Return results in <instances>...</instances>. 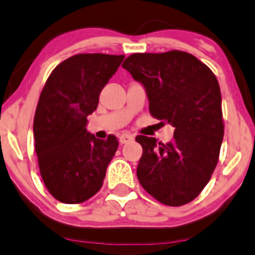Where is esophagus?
Masks as SVG:
<instances>
[{
  "label": "esophagus",
  "instance_id": "1",
  "mask_svg": "<svg viewBox=\"0 0 255 255\" xmlns=\"http://www.w3.org/2000/svg\"><path fill=\"white\" fill-rule=\"evenodd\" d=\"M133 139V136L130 135V133H123V135H120L119 137V141L120 143H128V142H131Z\"/></svg>",
  "mask_w": 255,
  "mask_h": 255
}]
</instances>
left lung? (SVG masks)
Returning <instances> with one entry per match:
<instances>
[{
  "instance_id": "8db88e82",
  "label": "left lung",
  "mask_w": 255,
  "mask_h": 255,
  "mask_svg": "<svg viewBox=\"0 0 255 255\" xmlns=\"http://www.w3.org/2000/svg\"><path fill=\"white\" fill-rule=\"evenodd\" d=\"M123 68L146 89L150 116L175 128L168 143L136 137L143 148L138 181L160 203H190L209 182L223 143L218 79L193 54L177 50L133 53Z\"/></svg>"
}]
</instances>
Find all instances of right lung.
Returning <instances> with one entry per match:
<instances>
[{
  "mask_svg": "<svg viewBox=\"0 0 255 255\" xmlns=\"http://www.w3.org/2000/svg\"><path fill=\"white\" fill-rule=\"evenodd\" d=\"M124 56L80 53L59 63L48 76L34 118L35 150L46 188L65 204L83 203L101 190L119 142L86 130L100 94Z\"/></svg>",
  "mask_w": 255,
  "mask_h": 255,
  "instance_id": "add662e5",
  "label": "right lung"
}]
</instances>
